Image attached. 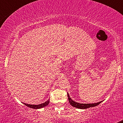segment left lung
<instances>
[{
	"instance_id": "left-lung-1",
	"label": "left lung",
	"mask_w": 123,
	"mask_h": 123,
	"mask_svg": "<svg viewBox=\"0 0 123 123\" xmlns=\"http://www.w3.org/2000/svg\"><path fill=\"white\" fill-rule=\"evenodd\" d=\"M68 95V101L70 102V105H71L72 106L74 107L78 108V109H87V108H92V107H94V106H97L98 105H99L101 102L102 101H100L97 102V103H94V104H81V103H78V102H76L74 101H73V99L71 98V97L69 96V94L67 93Z\"/></svg>"
}]
</instances>
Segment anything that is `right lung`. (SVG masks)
<instances>
[{"label": "right lung", "instance_id": "add662e5", "mask_svg": "<svg viewBox=\"0 0 123 123\" xmlns=\"http://www.w3.org/2000/svg\"><path fill=\"white\" fill-rule=\"evenodd\" d=\"M49 103V99L47 100V101H45L44 103L38 105H31V104H27L23 103L25 105L27 106V107H29L30 108H32V109H40V108H43L44 107H45L46 106H47L48 105Z\"/></svg>", "mask_w": 123, "mask_h": 123}]
</instances>
